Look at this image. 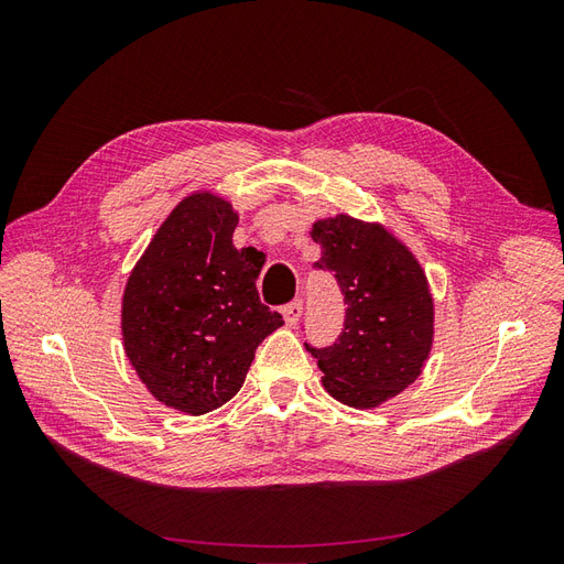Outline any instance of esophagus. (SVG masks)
I'll list each match as a JSON object with an SVG mask.
<instances>
[{"mask_svg": "<svg viewBox=\"0 0 564 564\" xmlns=\"http://www.w3.org/2000/svg\"><path fill=\"white\" fill-rule=\"evenodd\" d=\"M301 313H303V301L301 299H294L292 303H286L282 308L284 322L289 324V327H294V324L301 319Z\"/></svg>", "mask_w": 564, "mask_h": 564, "instance_id": "34e87169", "label": "esophagus"}]
</instances>
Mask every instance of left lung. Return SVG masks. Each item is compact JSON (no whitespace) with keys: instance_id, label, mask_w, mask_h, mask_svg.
<instances>
[{"instance_id":"left-lung-1","label":"left lung","mask_w":564,"mask_h":564,"mask_svg":"<svg viewBox=\"0 0 564 564\" xmlns=\"http://www.w3.org/2000/svg\"><path fill=\"white\" fill-rule=\"evenodd\" d=\"M315 270L334 272L344 294V332L332 346L305 344L329 395L377 406L421 373L433 346V296L419 261L381 226L350 216L317 220Z\"/></svg>"}]
</instances>
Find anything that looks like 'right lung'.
<instances>
[{"label":"right lung","instance_id":"right-lung-1","mask_svg":"<svg viewBox=\"0 0 564 564\" xmlns=\"http://www.w3.org/2000/svg\"><path fill=\"white\" fill-rule=\"evenodd\" d=\"M237 214L212 193L185 197L131 270L124 350L148 390L185 414H207L242 388L261 340L282 327L261 303V265L235 249Z\"/></svg>","mask_w":564,"mask_h":564}]
</instances>
